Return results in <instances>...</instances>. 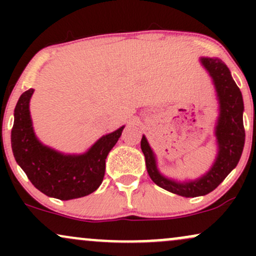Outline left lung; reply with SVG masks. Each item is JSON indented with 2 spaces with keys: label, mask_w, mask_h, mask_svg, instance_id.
<instances>
[{
  "label": "left lung",
  "mask_w": 256,
  "mask_h": 256,
  "mask_svg": "<svg viewBox=\"0 0 256 256\" xmlns=\"http://www.w3.org/2000/svg\"><path fill=\"white\" fill-rule=\"evenodd\" d=\"M201 64L213 79L219 101V116L214 132L218 155L210 171L201 178L183 183L166 178L158 172L155 154L146 136L140 140V148L146 156V171L152 180L167 192L183 198H196L213 192L237 166L246 140L242 94L232 79L230 70L218 58H201Z\"/></svg>",
  "instance_id": "8db88e82"
}]
</instances>
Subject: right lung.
I'll return each mask as SVG.
<instances>
[{"label":"right lung","mask_w":256,"mask_h":256,"mask_svg":"<svg viewBox=\"0 0 256 256\" xmlns=\"http://www.w3.org/2000/svg\"><path fill=\"white\" fill-rule=\"evenodd\" d=\"M34 91H25L14 110L10 140L18 165L34 188L50 198L67 201L94 192L104 180L108 152L125 126L100 138L84 154L64 155L43 146L34 134L28 110Z\"/></svg>","instance_id":"1"}]
</instances>
